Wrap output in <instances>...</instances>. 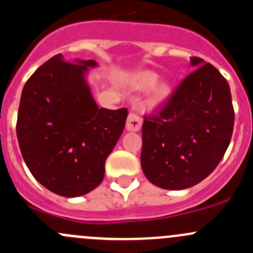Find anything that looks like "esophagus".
<instances>
[{"instance_id": "esophagus-1", "label": "esophagus", "mask_w": 253, "mask_h": 253, "mask_svg": "<svg viewBox=\"0 0 253 253\" xmlns=\"http://www.w3.org/2000/svg\"><path fill=\"white\" fill-rule=\"evenodd\" d=\"M141 126H142V119H141V117H139L138 115L134 114V112H129L128 117H127L126 128L128 129V131L137 132V131H139Z\"/></svg>"}]
</instances>
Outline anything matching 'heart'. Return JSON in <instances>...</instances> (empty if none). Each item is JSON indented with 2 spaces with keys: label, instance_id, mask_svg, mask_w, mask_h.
Instances as JSON below:
<instances>
[{
  "label": "heart",
  "instance_id": "b5f03b06",
  "mask_svg": "<svg viewBox=\"0 0 253 253\" xmlns=\"http://www.w3.org/2000/svg\"><path fill=\"white\" fill-rule=\"evenodd\" d=\"M157 82L158 76L155 73L144 71V72H141L134 76V78L132 79V85L137 90H147V89L154 86ZM170 93H171V90H170V88L167 84H160V85L157 86L154 93H153L152 104L153 105H159V104L164 103L169 98Z\"/></svg>",
  "mask_w": 253,
  "mask_h": 253
}]
</instances>
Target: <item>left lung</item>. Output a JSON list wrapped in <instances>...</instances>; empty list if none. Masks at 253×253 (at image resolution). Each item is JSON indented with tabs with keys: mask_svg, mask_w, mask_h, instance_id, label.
<instances>
[{
	"mask_svg": "<svg viewBox=\"0 0 253 253\" xmlns=\"http://www.w3.org/2000/svg\"><path fill=\"white\" fill-rule=\"evenodd\" d=\"M191 65L196 70L142 126L143 172L165 190L205 180L223 159L233 134L235 114L226 79L202 58L191 57Z\"/></svg>",
	"mask_w": 253,
	"mask_h": 253,
	"instance_id": "obj_1",
	"label": "left lung"
}]
</instances>
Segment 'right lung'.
Returning a JSON list of instances; mask_svg holds the SVG:
<instances>
[{
  "instance_id": "obj_1",
  "label": "right lung",
  "mask_w": 253,
  "mask_h": 253,
  "mask_svg": "<svg viewBox=\"0 0 253 253\" xmlns=\"http://www.w3.org/2000/svg\"><path fill=\"white\" fill-rule=\"evenodd\" d=\"M95 66L94 60L67 62L58 53L33 73L20 96L17 138L23 159L44 187L63 197L100 185L128 114L96 105L85 81L88 67Z\"/></svg>"
}]
</instances>
